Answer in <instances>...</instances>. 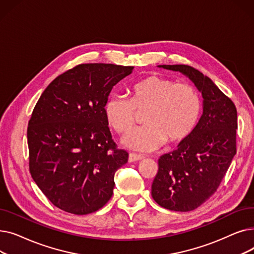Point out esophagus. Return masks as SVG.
Here are the masks:
<instances>
[{"label": "esophagus", "mask_w": 254, "mask_h": 254, "mask_svg": "<svg viewBox=\"0 0 254 254\" xmlns=\"http://www.w3.org/2000/svg\"><path fill=\"white\" fill-rule=\"evenodd\" d=\"M144 157L140 154H137V153H129L128 154V162L129 163H132V162H138V161H141V159H143Z\"/></svg>", "instance_id": "esophagus-1"}]
</instances>
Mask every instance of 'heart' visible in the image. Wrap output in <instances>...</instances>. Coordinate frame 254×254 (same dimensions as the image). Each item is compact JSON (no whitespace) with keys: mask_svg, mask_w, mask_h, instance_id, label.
<instances>
[{"mask_svg":"<svg viewBox=\"0 0 254 254\" xmlns=\"http://www.w3.org/2000/svg\"><path fill=\"white\" fill-rule=\"evenodd\" d=\"M201 110V99L193 86L163 76H149L134 84L131 100L114 96L105 106L107 120L119 134L134 129L137 111H147L146 127L123 140L127 147L139 151L155 150L166 142H183L196 127Z\"/></svg>","mask_w":254,"mask_h":254,"instance_id":"heart-1","label":"heart"}]
</instances>
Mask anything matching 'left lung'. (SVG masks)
<instances>
[{
	"mask_svg": "<svg viewBox=\"0 0 254 254\" xmlns=\"http://www.w3.org/2000/svg\"><path fill=\"white\" fill-rule=\"evenodd\" d=\"M180 72L203 97V114L178 148L162 155L151 195L163 208L188 212L214 194L237 152V109L233 101L203 73L186 64H161Z\"/></svg>",
	"mask_w": 254,
	"mask_h": 254,
	"instance_id": "obj_1",
	"label": "left lung"
}]
</instances>
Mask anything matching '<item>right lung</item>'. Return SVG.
Listing matches in <instances>:
<instances>
[{
	"instance_id": "add662e5",
	"label": "right lung",
	"mask_w": 254,
	"mask_h": 254,
	"mask_svg": "<svg viewBox=\"0 0 254 254\" xmlns=\"http://www.w3.org/2000/svg\"><path fill=\"white\" fill-rule=\"evenodd\" d=\"M132 69L78 64L53 80L37 102L28 127L30 172L56 207L85 215L111 198L115 172L128 153L112 140L105 106Z\"/></svg>"
}]
</instances>
